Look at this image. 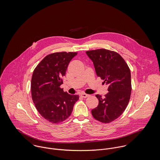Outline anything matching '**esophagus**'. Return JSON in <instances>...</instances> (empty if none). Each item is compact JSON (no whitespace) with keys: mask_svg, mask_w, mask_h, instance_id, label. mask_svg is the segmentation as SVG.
Listing matches in <instances>:
<instances>
[{"mask_svg":"<svg viewBox=\"0 0 160 160\" xmlns=\"http://www.w3.org/2000/svg\"><path fill=\"white\" fill-rule=\"evenodd\" d=\"M81 96L82 97H83V98H87V97H88L90 96V95H88V94H86V93H82L81 94Z\"/></svg>","mask_w":160,"mask_h":160,"instance_id":"34e87169","label":"esophagus"}]
</instances>
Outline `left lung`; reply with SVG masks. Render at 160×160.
<instances>
[{"mask_svg":"<svg viewBox=\"0 0 160 160\" xmlns=\"http://www.w3.org/2000/svg\"><path fill=\"white\" fill-rule=\"evenodd\" d=\"M93 62L97 76L108 85L103 97L97 94L98 106L92 110L93 117L103 123L119 118L130 100L132 86L131 71L128 64L117 52L100 48L86 52Z\"/></svg>","mask_w":160,"mask_h":160,"instance_id":"1","label":"left lung"}]
</instances>
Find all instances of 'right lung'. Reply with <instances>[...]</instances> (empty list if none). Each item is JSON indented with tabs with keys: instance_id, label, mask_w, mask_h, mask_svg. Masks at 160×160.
Segmentation results:
<instances>
[{
	"instance_id": "1",
	"label": "right lung",
	"mask_w": 160,
	"mask_h": 160,
	"mask_svg": "<svg viewBox=\"0 0 160 160\" xmlns=\"http://www.w3.org/2000/svg\"><path fill=\"white\" fill-rule=\"evenodd\" d=\"M77 52L49 54L34 69L31 84V96L36 109L48 121L58 124L71 115L78 95H70L60 88L69 63Z\"/></svg>"
}]
</instances>
